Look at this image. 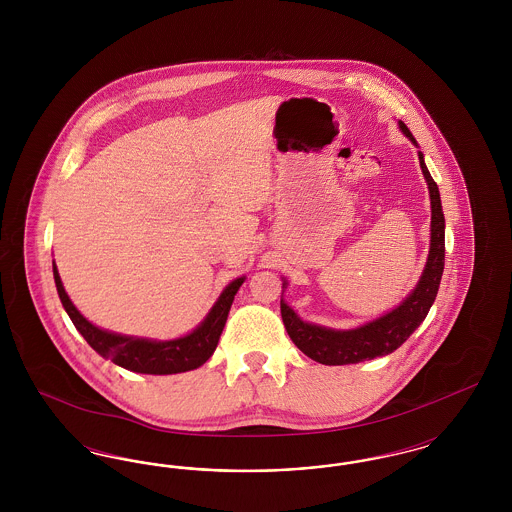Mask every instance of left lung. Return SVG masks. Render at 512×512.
Segmentation results:
<instances>
[{"mask_svg":"<svg viewBox=\"0 0 512 512\" xmlns=\"http://www.w3.org/2000/svg\"><path fill=\"white\" fill-rule=\"evenodd\" d=\"M401 132L416 146L411 130L399 121ZM420 169L428 182L430 203H432V230H430V253L424 272L413 292L399 307L388 315L366 322L353 330H332L311 322H303L295 315L292 307L282 299L280 311L282 320L293 343L313 361L320 365H355L361 361H370L382 355H390L399 345H403L420 322L426 318L432 303L438 295L439 282L445 263V219L441 211L438 184L430 176L424 163L422 151H418ZM286 288V280H284Z\"/></svg>","mask_w":512,"mask_h":512,"instance_id":"8db88e82","label":"left lung"}]
</instances>
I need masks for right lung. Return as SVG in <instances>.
I'll use <instances>...</instances> for the list:
<instances>
[{
	"instance_id": "1",
	"label": "right lung",
	"mask_w": 512,
	"mask_h": 512,
	"mask_svg": "<svg viewBox=\"0 0 512 512\" xmlns=\"http://www.w3.org/2000/svg\"><path fill=\"white\" fill-rule=\"evenodd\" d=\"M53 278H55L59 299L67 315L73 320L76 330L82 334V338L88 341L92 349L98 351L101 357L113 361L115 365L122 366L126 370L140 372V374H178V372H188L203 365L217 349L234 295L238 293L245 280L244 276L236 278L224 288V292L220 293L209 315L203 318V322L192 334L178 340L157 341L122 336V334L107 332L94 326L90 320H86L78 313L73 301L69 299L55 263H53Z\"/></svg>"
}]
</instances>
